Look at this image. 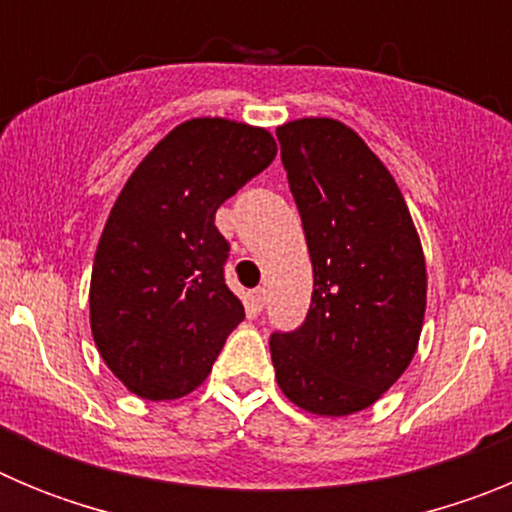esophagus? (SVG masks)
<instances>
[{
    "label": "esophagus",
    "mask_w": 512,
    "mask_h": 512,
    "mask_svg": "<svg viewBox=\"0 0 512 512\" xmlns=\"http://www.w3.org/2000/svg\"><path fill=\"white\" fill-rule=\"evenodd\" d=\"M266 302V289L264 287H256L248 292V305H251L253 312H261V307H264Z\"/></svg>",
    "instance_id": "obj_1"
}]
</instances>
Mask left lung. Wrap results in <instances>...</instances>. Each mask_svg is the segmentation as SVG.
I'll use <instances>...</instances> for the list:
<instances>
[{"label":"left lung","mask_w":512,"mask_h":512,"mask_svg":"<svg viewBox=\"0 0 512 512\" xmlns=\"http://www.w3.org/2000/svg\"><path fill=\"white\" fill-rule=\"evenodd\" d=\"M312 261L300 328L269 338L277 382L315 415L369 408L408 369L425 312V261L395 179L343 122L277 130Z\"/></svg>","instance_id":"8db88e82"}]
</instances>
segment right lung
Instances as JSON below:
<instances>
[{
	"mask_svg": "<svg viewBox=\"0 0 512 512\" xmlns=\"http://www.w3.org/2000/svg\"><path fill=\"white\" fill-rule=\"evenodd\" d=\"M277 156L266 130L197 117L171 130L112 207L89 289L104 364L143 400H176L212 372L246 318L225 284L215 212Z\"/></svg>",
	"mask_w": 512,
	"mask_h": 512,
	"instance_id": "obj_1",
	"label": "right lung"
}]
</instances>
